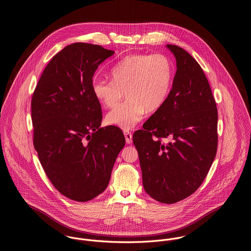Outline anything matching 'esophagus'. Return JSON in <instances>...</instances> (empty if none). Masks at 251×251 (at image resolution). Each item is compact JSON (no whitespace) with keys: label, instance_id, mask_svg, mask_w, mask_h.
<instances>
[{"label":"esophagus","instance_id":"obj_1","mask_svg":"<svg viewBox=\"0 0 251 251\" xmlns=\"http://www.w3.org/2000/svg\"><path fill=\"white\" fill-rule=\"evenodd\" d=\"M125 137H126V141L127 144L132 143V133L129 130H125L124 131Z\"/></svg>","mask_w":251,"mask_h":251}]
</instances>
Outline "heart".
<instances>
[{
    "instance_id": "heart-1",
    "label": "heart",
    "mask_w": 251,
    "mask_h": 251,
    "mask_svg": "<svg viewBox=\"0 0 251 251\" xmlns=\"http://www.w3.org/2000/svg\"><path fill=\"white\" fill-rule=\"evenodd\" d=\"M111 81L95 78L92 93L103 106L113 108L106 123L122 129L134 127L146 112H155L165 102L173 83V65L163 54H132L125 57L110 71Z\"/></svg>"
}]
</instances>
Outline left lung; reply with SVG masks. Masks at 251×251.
<instances>
[{"mask_svg": "<svg viewBox=\"0 0 251 251\" xmlns=\"http://www.w3.org/2000/svg\"><path fill=\"white\" fill-rule=\"evenodd\" d=\"M167 47L177 60L172 90L132 138L146 192L174 204L194 193L207 177L217 151L218 116L200 65L181 47Z\"/></svg>", "mask_w": 251, "mask_h": 251, "instance_id": "1", "label": "left lung"}]
</instances>
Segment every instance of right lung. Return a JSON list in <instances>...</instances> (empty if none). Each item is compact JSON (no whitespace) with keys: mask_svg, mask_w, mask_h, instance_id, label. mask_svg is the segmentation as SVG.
<instances>
[{"mask_svg":"<svg viewBox=\"0 0 251 251\" xmlns=\"http://www.w3.org/2000/svg\"><path fill=\"white\" fill-rule=\"evenodd\" d=\"M115 52L76 42L56 54L33 94L34 147L54 187L86 202L107 187L126 139L115 126L100 127L102 111L92 93L99 66Z\"/></svg>","mask_w":251,"mask_h":251,"instance_id":"right-lung-1","label":"right lung"}]
</instances>
